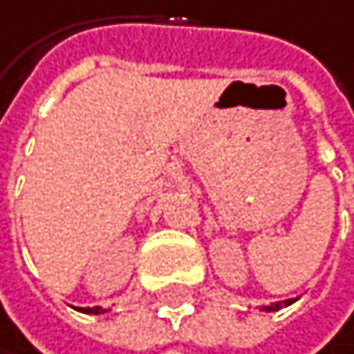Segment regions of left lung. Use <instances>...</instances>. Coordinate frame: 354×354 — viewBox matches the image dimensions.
Here are the masks:
<instances>
[{
	"instance_id": "left-lung-1",
	"label": "left lung",
	"mask_w": 354,
	"mask_h": 354,
	"mask_svg": "<svg viewBox=\"0 0 354 354\" xmlns=\"http://www.w3.org/2000/svg\"><path fill=\"white\" fill-rule=\"evenodd\" d=\"M290 304H292V299H288V301H279V304H272V306H266L263 310H266V313H272V310H279L281 306H290Z\"/></svg>"
}]
</instances>
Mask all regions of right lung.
Instances as JSON below:
<instances>
[{
	"label": "right lung",
	"instance_id": "1",
	"mask_svg": "<svg viewBox=\"0 0 354 354\" xmlns=\"http://www.w3.org/2000/svg\"><path fill=\"white\" fill-rule=\"evenodd\" d=\"M82 313H86V315H100V313H104L102 308H82Z\"/></svg>",
	"mask_w": 354,
	"mask_h": 354
}]
</instances>
